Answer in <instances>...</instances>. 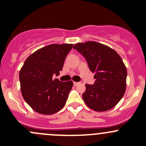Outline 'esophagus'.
Masks as SVG:
<instances>
[{
    "label": "esophagus",
    "mask_w": 146,
    "mask_h": 146,
    "mask_svg": "<svg viewBox=\"0 0 146 146\" xmlns=\"http://www.w3.org/2000/svg\"><path fill=\"white\" fill-rule=\"evenodd\" d=\"M79 84H80V82H73V85H74L75 86H77V85H79Z\"/></svg>",
    "instance_id": "obj_1"
}]
</instances>
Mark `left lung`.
Listing matches in <instances>:
<instances>
[{
  "label": "left lung",
  "instance_id": "obj_1",
  "mask_svg": "<svg viewBox=\"0 0 146 146\" xmlns=\"http://www.w3.org/2000/svg\"><path fill=\"white\" fill-rule=\"evenodd\" d=\"M73 48L85 57L96 79L94 85H85L82 95L85 103L96 111L112 109L123 98L126 88L127 70L120 56L108 46L93 41L78 43Z\"/></svg>",
  "mask_w": 146,
  "mask_h": 146
}]
</instances>
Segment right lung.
<instances>
[{
	"label": "right lung",
	"instance_id": "1",
	"mask_svg": "<svg viewBox=\"0 0 146 146\" xmlns=\"http://www.w3.org/2000/svg\"><path fill=\"white\" fill-rule=\"evenodd\" d=\"M72 44H53L27 57L19 74L22 95L29 107L39 114L50 115L66 104L73 81L53 80L59 75Z\"/></svg>",
	"mask_w": 146,
	"mask_h": 146
}]
</instances>
